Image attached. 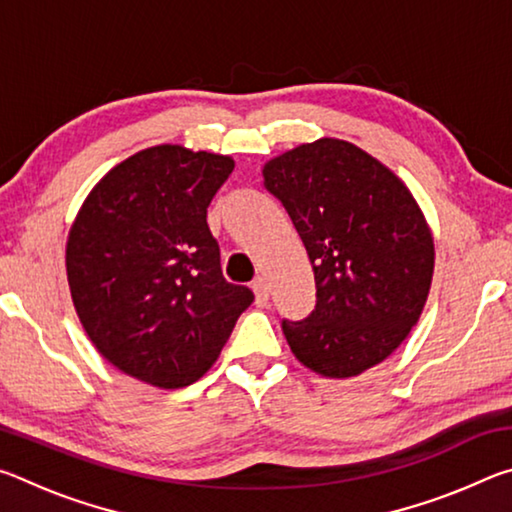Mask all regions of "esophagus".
<instances>
[{
    "instance_id": "esophagus-1",
    "label": "esophagus",
    "mask_w": 512,
    "mask_h": 512,
    "mask_svg": "<svg viewBox=\"0 0 512 512\" xmlns=\"http://www.w3.org/2000/svg\"><path fill=\"white\" fill-rule=\"evenodd\" d=\"M253 291H255L257 307H266V302H268V284H266L264 277H257V280L253 282Z\"/></svg>"
}]
</instances>
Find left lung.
Instances as JSON below:
<instances>
[{"instance_id":"left-lung-1","label":"left lung","mask_w":512,"mask_h":512,"mask_svg":"<svg viewBox=\"0 0 512 512\" xmlns=\"http://www.w3.org/2000/svg\"><path fill=\"white\" fill-rule=\"evenodd\" d=\"M264 187L289 212L314 266V311L282 320L291 352L332 379L377 366L418 323L431 287L433 237L413 194L334 137L266 162Z\"/></svg>"}]
</instances>
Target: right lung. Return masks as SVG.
<instances>
[{
	"instance_id": "add662e5",
	"label": "right lung",
	"mask_w": 512,
	"mask_h": 512,
	"mask_svg": "<svg viewBox=\"0 0 512 512\" xmlns=\"http://www.w3.org/2000/svg\"><path fill=\"white\" fill-rule=\"evenodd\" d=\"M235 169L228 155L176 144L110 169L67 239V282L103 357L158 388L210 370L253 291L221 273L207 207Z\"/></svg>"
}]
</instances>
